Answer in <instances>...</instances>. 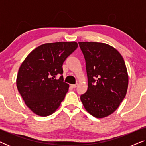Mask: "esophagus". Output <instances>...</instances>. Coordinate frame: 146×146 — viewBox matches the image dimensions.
Returning <instances> with one entry per match:
<instances>
[{
	"mask_svg": "<svg viewBox=\"0 0 146 146\" xmlns=\"http://www.w3.org/2000/svg\"><path fill=\"white\" fill-rule=\"evenodd\" d=\"M77 85H78L77 84H72V85H71V86L72 87V88H76Z\"/></svg>",
	"mask_w": 146,
	"mask_h": 146,
	"instance_id": "34e87169",
	"label": "esophagus"
}]
</instances>
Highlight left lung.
<instances>
[{"label": "left lung", "mask_w": 146, "mask_h": 146, "mask_svg": "<svg viewBox=\"0 0 146 146\" xmlns=\"http://www.w3.org/2000/svg\"><path fill=\"white\" fill-rule=\"evenodd\" d=\"M86 60L88 88L80 96L86 110L102 118L114 112L125 96L128 75L123 57L107 44L80 42Z\"/></svg>", "instance_id": "1"}]
</instances>
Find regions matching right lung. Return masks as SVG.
Here are the masks:
<instances>
[{
  "mask_svg": "<svg viewBox=\"0 0 146 146\" xmlns=\"http://www.w3.org/2000/svg\"><path fill=\"white\" fill-rule=\"evenodd\" d=\"M77 48L76 42L44 44L22 63L17 86L26 105L35 114L51 115L64 99L69 84L64 82L62 65ZM58 75H61L59 79Z\"/></svg>",
  "mask_w": 146,
  "mask_h": 146,
  "instance_id": "right-lung-1",
  "label": "right lung"
}]
</instances>
